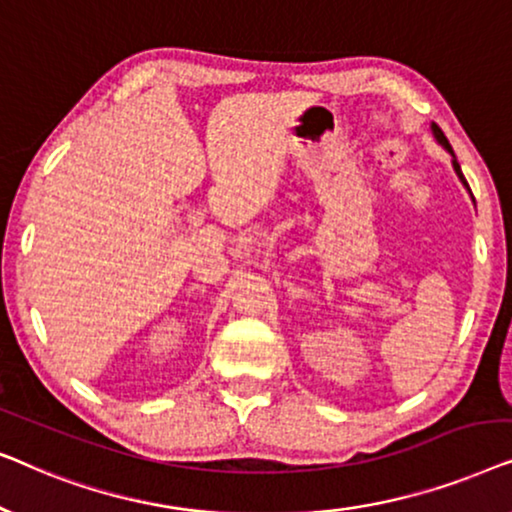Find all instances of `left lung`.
<instances>
[{"label": "left lung", "instance_id": "1", "mask_svg": "<svg viewBox=\"0 0 512 512\" xmlns=\"http://www.w3.org/2000/svg\"><path fill=\"white\" fill-rule=\"evenodd\" d=\"M433 135H436V139H438V142H440V144H443V146H445V149H447V151H450V153H452V156H454V151H452V146H450V142H447V137L443 135V130H440V128H438V125H433ZM452 165H454V172H457V174H459V179H461V181H464V184H466V179H464V174H461V167H459V163H457V158H454V160H452ZM466 188H468V184H466Z\"/></svg>", "mask_w": 512, "mask_h": 512}]
</instances>
